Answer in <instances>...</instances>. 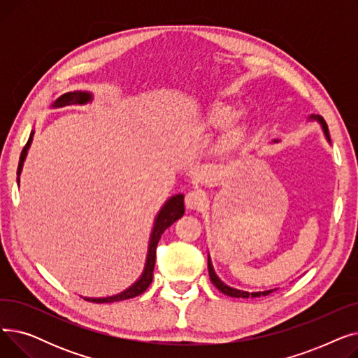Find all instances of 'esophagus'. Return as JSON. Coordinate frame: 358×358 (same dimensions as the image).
Segmentation results:
<instances>
[{
	"mask_svg": "<svg viewBox=\"0 0 358 358\" xmlns=\"http://www.w3.org/2000/svg\"><path fill=\"white\" fill-rule=\"evenodd\" d=\"M206 203H208V197H206V194L200 190H192L185 196L187 209H201Z\"/></svg>",
	"mask_w": 358,
	"mask_h": 358,
	"instance_id": "esophagus-1",
	"label": "esophagus"
}]
</instances>
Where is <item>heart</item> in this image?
<instances>
[{
	"instance_id": "b5f03b06",
	"label": "heart",
	"mask_w": 358,
	"mask_h": 358,
	"mask_svg": "<svg viewBox=\"0 0 358 358\" xmlns=\"http://www.w3.org/2000/svg\"><path fill=\"white\" fill-rule=\"evenodd\" d=\"M239 115V107L229 101L219 100L206 107L201 116V130L206 134L224 130L216 143L217 152H232L247 142L251 123L247 117H238Z\"/></svg>"
}]
</instances>
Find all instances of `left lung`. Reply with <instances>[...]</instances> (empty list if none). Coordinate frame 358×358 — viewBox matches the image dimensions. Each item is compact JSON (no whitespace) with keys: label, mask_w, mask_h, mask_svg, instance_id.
I'll return each mask as SVG.
<instances>
[{"label":"left lung","mask_w":358,"mask_h":358,"mask_svg":"<svg viewBox=\"0 0 358 358\" xmlns=\"http://www.w3.org/2000/svg\"><path fill=\"white\" fill-rule=\"evenodd\" d=\"M309 120H316L319 124H321V127H322V130H324V135H325L327 141L331 143V139H329V131H328V126H327V123H325L324 117L317 116V115H316V116H313V115H312V116L309 117ZM273 142H278V139H274ZM208 267H209L210 281H212V283L217 287V290H220L223 294H227V296L248 299V297H261V296H267V294L273 293L274 290H277V289H270V290H264V292H252V293H250V292H243V290H239V289H234V287H231V286H228V285H224L223 281L217 277V274L215 273V268H213V266H212L210 255H208Z\"/></svg>","instance_id":"left-lung-1"}]
</instances>
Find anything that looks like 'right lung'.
<instances>
[{
	"label": "right lung",
	"instance_id": "obj_1",
	"mask_svg": "<svg viewBox=\"0 0 358 358\" xmlns=\"http://www.w3.org/2000/svg\"><path fill=\"white\" fill-rule=\"evenodd\" d=\"M91 100H92V94L88 91H72V92H65L61 97L56 99V101H53L52 107H65V106H71V104H87ZM33 135H34V131H31L30 134V138L22 150L20 161H18L17 184H20V174H22L23 164L27 157V150L33 141ZM182 215H184V194H174L173 197H169L164 203V206L155 217L154 228H152V232H150V238H149V243H148L145 268H143L141 277L130 287H127L126 290H123L122 293H117L115 296L84 297V299L88 300V302H94V303H111V302H119V300H126V299H131V297H136V296L142 294L149 287V285L152 283L155 257H157V245L161 239V235L165 232L166 228L171 227V224L177 219H180Z\"/></svg>",
	"mask_w": 358,
	"mask_h": 358
}]
</instances>
